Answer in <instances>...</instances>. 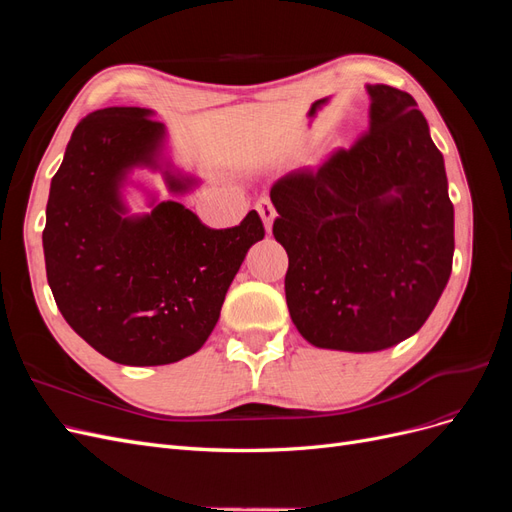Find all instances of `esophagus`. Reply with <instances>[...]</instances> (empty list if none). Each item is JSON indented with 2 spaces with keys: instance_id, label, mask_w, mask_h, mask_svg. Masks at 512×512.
<instances>
[{
  "instance_id": "esophagus-1",
  "label": "esophagus",
  "mask_w": 512,
  "mask_h": 512,
  "mask_svg": "<svg viewBox=\"0 0 512 512\" xmlns=\"http://www.w3.org/2000/svg\"><path fill=\"white\" fill-rule=\"evenodd\" d=\"M256 211H258V215L262 218V222H265L267 232H271L273 230V220H275V215H277L271 200L269 198H260L258 203H256Z\"/></svg>"
}]
</instances>
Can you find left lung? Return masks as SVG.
Wrapping results in <instances>:
<instances>
[{
    "instance_id": "8db88e82",
    "label": "left lung",
    "mask_w": 512,
    "mask_h": 512,
    "mask_svg": "<svg viewBox=\"0 0 512 512\" xmlns=\"http://www.w3.org/2000/svg\"><path fill=\"white\" fill-rule=\"evenodd\" d=\"M369 130L277 179L286 303L316 348L378 352L423 327L446 288L455 211L444 158L410 94L367 85Z\"/></svg>"
}]
</instances>
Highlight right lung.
Here are the masks:
<instances>
[{
  "mask_svg": "<svg viewBox=\"0 0 512 512\" xmlns=\"http://www.w3.org/2000/svg\"><path fill=\"white\" fill-rule=\"evenodd\" d=\"M138 106H108L74 128L51 181L42 232L46 280L61 316L121 365H168L203 348L230 282L265 237L260 215L215 230L177 200L128 215L132 168H164L173 194L194 177L162 166L164 123Z\"/></svg>",
  "mask_w": 512,
  "mask_h": 512,
  "instance_id": "obj_1",
  "label": "right lung"
}]
</instances>
